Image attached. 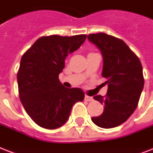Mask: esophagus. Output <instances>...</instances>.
Masks as SVG:
<instances>
[{
	"mask_svg": "<svg viewBox=\"0 0 153 153\" xmlns=\"http://www.w3.org/2000/svg\"><path fill=\"white\" fill-rule=\"evenodd\" d=\"M85 100L87 101V102H91V101H93V98L92 97H90V96H87L86 95L85 96Z\"/></svg>",
	"mask_w": 153,
	"mask_h": 153,
	"instance_id": "34e87169",
	"label": "esophagus"
}]
</instances>
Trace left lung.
Listing matches in <instances>:
<instances>
[{"label": "left lung", "mask_w": 153, "mask_h": 153, "mask_svg": "<svg viewBox=\"0 0 153 153\" xmlns=\"http://www.w3.org/2000/svg\"><path fill=\"white\" fill-rule=\"evenodd\" d=\"M87 39L101 51L102 75L108 85L105 97L94 96L104 104V110L91 120L101 128H114L127 121L137 106L144 88L142 65L127 44L118 38L96 33L90 34Z\"/></svg>", "instance_id": "left-lung-1"}]
</instances>
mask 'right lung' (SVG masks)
Returning <instances> with one entry per match:
<instances>
[{
    "instance_id": "right-lung-1",
    "label": "right lung",
    "mask_w": 153,
    "mask_h": 153,
    "mask_svg": "<svg viewBox=\"0 0 153 153\" xmlns=\"http://www.w3.org/2000/svg\"><path fill=\"white\" fill-rule=\"evenodd\" d=\"M86 39V35L42 36L23 55L17 73L19 97L25 111L40 127H61L73 105L83 101V91L62 86L59 74L68 54L78 50Z\"/></svg>"
}]
</instances>
